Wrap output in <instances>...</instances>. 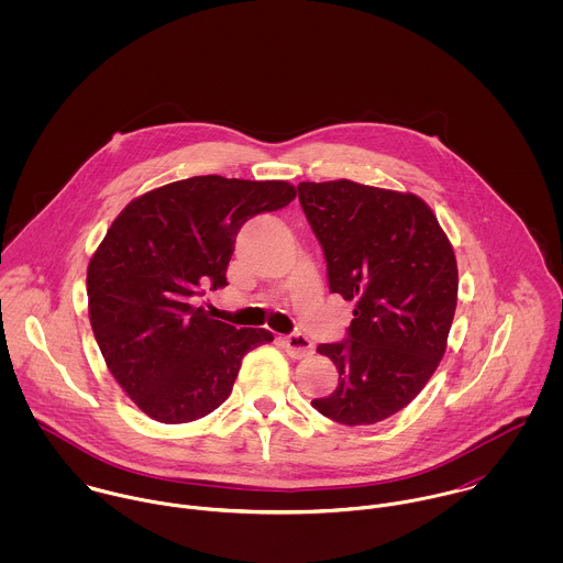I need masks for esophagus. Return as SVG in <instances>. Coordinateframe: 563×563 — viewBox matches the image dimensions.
<instances>
[{
	"mask_svg": "<svg viewBox=\"0 0 563 563\" xmlns=\"http://www.w3.org/2000/svg\"><path fill=\"white\" fill-rule=\"evenodd\" d=\"M282 342H284V349H286V353L290 355V357H295V360H301V357H308L310 353H312V342H310V338L308 335H303V333H290V335H284L282 338Z\"/></svg>",
	"mask_w": 563,
	"mask_h": 563,
	"instance_id": "34e87169",
	"label": "esophagus"
}]
</instances>
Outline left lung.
<instances>
[{
	"mask_svg": "<svg viewBox=\"0 0 563 563\" xmlns=\"http://www.w3.org/2000/svg\"><path fill=\"white\" fill-rule=\"evenodd\" d=\"M306 219L327 262L329 290L355 301L346 338L319 344L338 388L314 399L340 424H375L427 386L457 306V262L431 208L411 192L351 179L301 181Z\"/></svg>",
	"mask_w": 563,
	"mask_h": 563,
	"instance_id": "left-lung-1",
	"label": "left lung"
}]
</instances>
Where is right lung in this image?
<instances>
[{
  "label": "right lung",
  "instance_id": "right-lung-1",
  "mask_svg": "<svg viewBox=\"0 0 563 563\" xmlns=\"http://www.w3.org/2000/svg\"><path fill=\"white\" fill-rule=\"evenodd\" d=\"M297 197L288 181L197 175L125 206L86 273L88 317L101 355L150 418L179 424L225 401L242 357L273 340L266 329L210 319L192 299L228 286L242 225Z\"/></svg>",
  "mask_w": 563,
  "mask_h": 563
}]
</instances>
